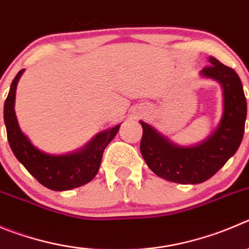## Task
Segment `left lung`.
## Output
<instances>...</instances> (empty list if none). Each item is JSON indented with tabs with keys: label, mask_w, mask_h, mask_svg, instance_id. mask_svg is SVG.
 I'll use <instances>...</instances> for the list:
<instances>
[{
	"label": "left lung",
	"mask_w": 249,
	"mask_h": 249,
	"mask_svg": "<svg viewBox=\"0 0 249 249\" xmlns=\"http://www.w3.org/2000/svg\"><path fill=\"white\" fill-rule=\"evenodd\" d=\"M204 77L219 81L224 88V115L219 127L203 143L180 147L146 123L142 125L141 155L153 173L179 184H198L211 178L236 153L245 134L247 102L242 82L233 69L210 56Z\"/></svg>",
	"instance_id": "1"
}]
</instances>
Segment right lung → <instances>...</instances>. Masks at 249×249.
I'll use <instances>...</instances> for the list:
<instances>
[{
	"label": "right lung",
	"instance_id": "add662e5",
	"mask_svg": "<svg viewBox=\"0 0 249 249\" xmlns=\"http://www.w3.org/2000/svg\"><path fill=\"white\" fill-rule=\"evenodd\" d=\"M23 71L20 70L12 81L3 110L7 139L15 156L40 184L51 190H70L90 182L101 167L104 148L117 135L120 125L98 134L78 152L62 156L41 152L20 131L15 113L16 88Z\"/></svg>",
	"mask_w": 249,
	"mask_h": 249
}]
</instances>
